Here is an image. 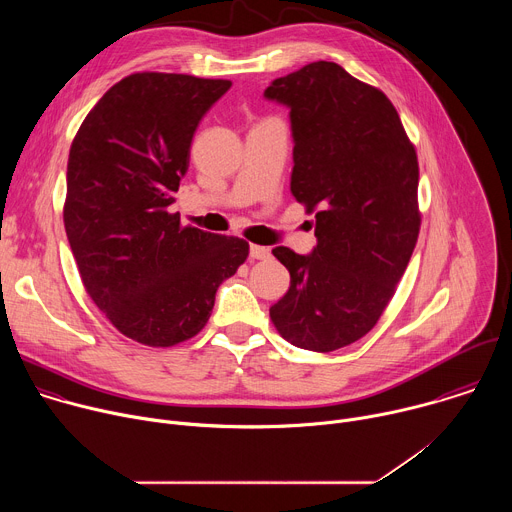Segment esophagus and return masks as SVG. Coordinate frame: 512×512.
I'll return each instance as SVG.
<instances>
[{
    "label": "esophagus",
    "mask_w": 512,
    "mask_h": 512,
    "mask_svg": "<svg viewBox=\"0 0 512 512\" xmlns=\"http://www.w3.org/2000/svg\"><path fill=\"white\" fill-rule=\"evenodd\" d=\"M271 253L267 247H261V245H251L249 247V257L251 259H267Z\"/></svg>",
    "instance_id": "esophagus-1"
}]
</instances>
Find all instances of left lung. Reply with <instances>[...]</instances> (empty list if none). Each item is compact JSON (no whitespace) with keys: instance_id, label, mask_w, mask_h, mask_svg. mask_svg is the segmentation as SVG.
Returning a JSON list of instances; mask_svg holds the SVG:
<instances>
[{"instance_id":"obj_1","label":"left lung","mask_w":512,"mask_h":512,"mask_svg":"<svg viewBox=\"0 0 512 512\" xmlns=\"http://www.w3.org/2000/svg\"><path fill=\"white\" fill-rule=\"evenodd\" d=\"M289 109L291 194L316 212V247H275L287 294L269 308L294 346L332 352L381 318L419 235V168L393 103L336 62H310L263 93Z\"/></svg>"}]
</instances>
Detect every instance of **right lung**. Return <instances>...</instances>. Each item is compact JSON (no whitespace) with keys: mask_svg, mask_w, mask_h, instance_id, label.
Instances as JSON below:
<instances>
[{"mask_svg":"<svg viewBox=\"0 0 512 512\" xmlns=\"http://www.w3.org/2000/svg\"><path fill=\"white\" fill-rule=\"evenodd\" d=\"M231 81L137 72L85 117L66 166L64 229L87 294L127 338L174 346L210 318L216 289L249 255L239 237L170 214L190 143Z\"/></svg>","mask_w":512,"mask_h":512,"instance_id":"add662e5","label":"right lung"}]
</instances>
